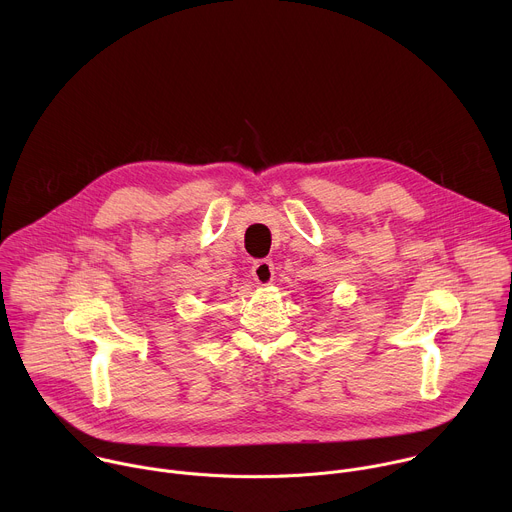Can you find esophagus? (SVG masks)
<instances>
[{"label": "esophagus", "mask_w": 512, "mask_h": 512, "mask_svg": "<svg viewBox=\"0 0 512 512\" xmlns=\"http://www.w3.org/2000/svg\"><path fill=\"white\" fill-rule=\"evenodd\" d=\"M273 269H275V267H273V263H271L269 259H259V261L253 263L251 275H253V279H255L259 285H267V283H271L273 277H275V271H273Z\"/></svg>", "instance_id": "34e87169"}]
</instances>
